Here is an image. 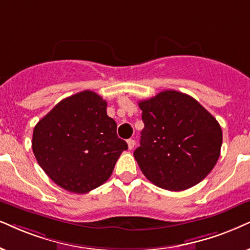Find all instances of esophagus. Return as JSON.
Masks as SVG:
<instances>
[{
	"label": "esophagus",
	"mask_w": 250,
	"mask_h": 250,
	"mask_svg": "<svg viewBox=\"0 0 250 250\" xmlns=\"http://www.w3.org/2000/svg\"><path fill=\"white\" fill-rule=\"evenodd\" d=\"M127 143H128L129 150H131V148H134V146H135V141L132 140V138H130V140H128Z\"/></svg>",
	"instance_id": "1"
}]
</instances>
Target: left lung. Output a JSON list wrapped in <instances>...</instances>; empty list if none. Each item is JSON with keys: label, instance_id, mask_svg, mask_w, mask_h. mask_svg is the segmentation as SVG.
Returning <instances> with one entry per match:
<instances>
[{"label": "left lung", "instance_id": "left-lung-1", "mask_svg": "<svg viewBox=\"0 0 250 250\" xmlns=\"http://www.w3.org/2000/svg\"><path fill=\"white\" fill-rule=\"evenodd\" d=\"M144 129L134 157L157 187L181 191L201 182L220 156L219 123L197 100L166 90L142 100Z\"/></svg>", "mask_w": 250, "mask_h": 250}]
</instances>
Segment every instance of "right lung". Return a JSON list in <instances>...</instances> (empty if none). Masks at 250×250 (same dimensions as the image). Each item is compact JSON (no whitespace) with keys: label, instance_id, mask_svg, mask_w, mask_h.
I'll use <instances>...</instances> for the list:
<instances>
[{"label":"right lung","instance_id":"right-lung-1","mask_svg":"<svg viewBox=\"0 0 250 250\" xmlns=\"http://www.w3.org/2000/svg\"><path fill=\"white\" fill-rule=\"evenodd\" d=\"M106 107L99 94L82 91L61 100L33 129L38 164L65 190L85 194L102 186L128 148Z\"/></svg>","mask_w":250,"mask_h":250}]
</instances>
